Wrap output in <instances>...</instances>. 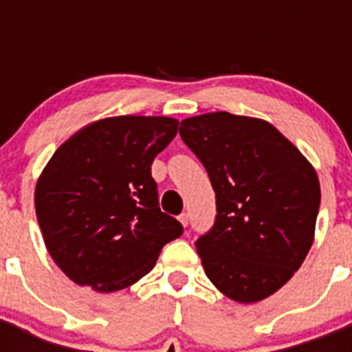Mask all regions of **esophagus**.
Here are the masks:
<instances>
[{"label": "esophagus", "mask_w": 352, "mask_h": 352, "mask_svg": "<svg viewBox=\"0 0 352 352\" xmlns=\"http://www.w3.org/2000/svg\"><path fill=\"white\" fill-rule=\"evenodd\" d=\"M179 222L183 223V227L188 226V213H182V214H179Z\"/></svg>", "instance_id": "1"}]
</instances>
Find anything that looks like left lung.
Listing matches in <instances>:
<instances>
[{"label": "left lung", "instance_id": "8db88e82", "mask_svg": "<svg viewBox=\"0 0 352 352\" xmlns=\"http://www.w3.org/2000/svg\"><path fill=\"white\" fill-rule=\"evenodd\" d=\"M203 162L217 219L195 241L208 278L239 303L276 292L309 254L321 204L316 169L272 123L229 113L182 121Z\"/></svg>", "mask_w": 352, "mask_h": 352}]
</instances>
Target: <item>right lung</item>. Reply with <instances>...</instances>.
I'll return each mask as SVG.
<instances>
[{
    "instance_id": "right-lung-1",
    "label": "right lung",
    "mask_w": 352,
    "mask_h": 352,
    "mask_svg": "<svg viewBox=\"0 0 352 352\" xmlns=\"http://www.w3.org/2000/svg\"><path fill=\"white\" fill-rule=\"evenodd\" d=\"M178 120L114 116L89 123L56 149L35 188L43 241L79 285L113 292L153 270L183 226L158 208L151 164Z\"/></svg>"
}]
</instances>
